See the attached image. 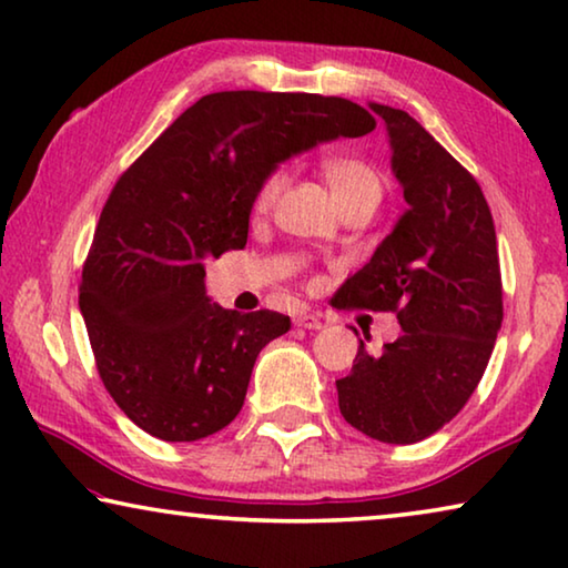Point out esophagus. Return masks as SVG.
<instances>
[{
	"instance_id": "obj_1",
	"label": "esophagus",
	"mask_w": 568,
	"mask_h": 568,
	"mask_svg": "<svg viewBox=\"0 0 568 568\" xmlns=\"http://www.w3.org/2000/svg\"><path fill=\"white\" fill-rule=\"evenodd\" d=\"M293 321H295V326L311 328V332H313V328L324 326V321H321L318 313H313V311H298V313H295Z\"/></svg>"
}]
</instances>
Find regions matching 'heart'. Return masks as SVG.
<instances>
[{"label": "heart", "mask_w": 568, "mask_h": 568, "mask_svg": "<svg viewBox=\"0 0 568 568\" xmlns=\"http://www.w3.org/2000/svg\"><path fill=\"white\" fill-rule=\"evenodd\" d=\"M321 173H324L328 189H332L338 206H349L357 201H379L385 189L383 173L367 160L354 155H328L321 160ZM285 178L281 171H270L257 183L255 196H252V216L262 219L275 209L281 196Z\"/></svg>", "instance_id": "b5f03b06"}]
</instances>
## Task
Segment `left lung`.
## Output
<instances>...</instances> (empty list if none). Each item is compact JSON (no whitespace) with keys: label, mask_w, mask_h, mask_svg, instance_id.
<instances>
[{"label":"left lung","mask_w":568,"mask_h":568,"mask_svg":"<svg viewBox=\"0 0 568 568\" xmlns=\"http://www.w3.org/2000/svg\"><path fill=\"white\" fill-rule=\"evenodd\" d=\"M390 132L408 211L359 273L338 311H393L403 334L372 354L359 342L336 379L344 420L383 444H416L459 413L485 375L503 324L497 236L479 183L408 112L372 104Z\"/></svg>","instance_id":"left-lung-1"}]
</instances>
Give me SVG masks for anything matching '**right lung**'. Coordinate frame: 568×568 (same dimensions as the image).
Here are the masks:
<instances>
[{"label": "right lung", "instance_id": "right-lung-1", "mask_svg": "<svg viewBox=\"0 0 568 568\" xmlns=\"http://www.w3.org/2000/svg\"><path fill=\"white\" fill-rule=\"evenodd\" d=\"M375 130L342 97L219 91L134 160L101 209L79 306L101 383L160 442H199L236 418L262 346L291 316L211 306L203 260L247 244L257 183L293 152Z\"/></svg>", "mask_w": 568, "mask_h": 568}]
</instances>
